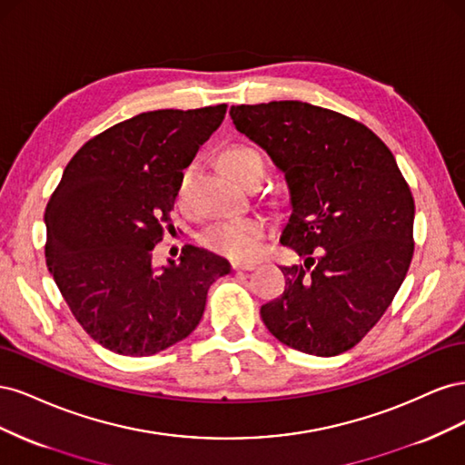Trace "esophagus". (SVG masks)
<instances>
[{"label":"esophagus","instance_id":"esophagus-1","mask_svg":"<svg viewBox=\"0 0 465 465\" xmlns=\"http://www.w3.org/2000/svg\"><path fill=\"white\" fill-rule=\"evenodd\" d=\"M254 263H232V270L234 272H252L254 270Z\"/></svg>","mask_w":465,"mask_h":465}]
</instances>
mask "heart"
<instances>
[{
	"mask_svg": "<svg viewBox=\"0 0 465 465\" xmlns=\"http://www.w3.org/2000/svg\"><path fill=\"white\" fill-rule=\"evenodd\" d=\"M223 164L234 178L242 182L254 168L263 166V157L254 147L232 145L223 153ZM193 168L195 164H188L184 171L180 173L176 184V200L180 203L186 198L188 182L193 174ZM265 231L267 224L260 217H232L209 224L202 232L200 241L207 250L215 252V254L236 262H246L258 254V248L262 238L265 236Z\"/></svg>",
	"mask_w": 465,
	"mask_h": 465,
	"instance_id": "b5f03b06",
	"label": "heart"
}]
</instances>
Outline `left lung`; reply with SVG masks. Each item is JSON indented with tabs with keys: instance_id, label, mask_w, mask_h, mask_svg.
I'll return each instance as SVG.
<instances>
[{
	"instance_id": "1",
	"label": "left lung",
	"mask_w": 465,
	"mask_h": 465,
	"mask_svg": "<svg viewBox=\"0 0 465 465\" xmlns=\"http://www.w3.org/2000/svg\"><path fill=\"white\" fill-rule=\"evenodd\" d=\"M234 128L285 174V291L262 306L281 343L316 357L355 347L382 318L413 258L415 203L391 151L367 125L301 101L231 106Z\"/></svg>"
}]
</instances>
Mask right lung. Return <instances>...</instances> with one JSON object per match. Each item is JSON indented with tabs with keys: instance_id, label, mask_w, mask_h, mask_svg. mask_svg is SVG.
I'll return each instance as SVG.
<instances>
[{
	"instance_id": "obj_1",
	"label": "right lung",
	"mask_w": 465,
	"mask_h": 465,
	"mask_svg": "<svg viewBox=\"0 0 465 465\" xmlns=\"http://www.w3.org/2000/svg\"><path fill=\"white\" fill-rule=\"evenodd\" d=\"M227 104L153 110L94 135L67 163L46 205V263L69 311L96 343L149 357L198 326L207 291L231 263L186 246L153 265L171 227L180 173L213 134Z\"/></svg>"
}]
</instances>
